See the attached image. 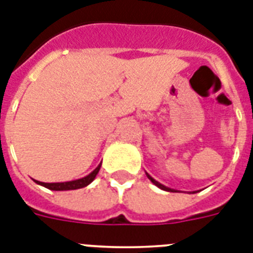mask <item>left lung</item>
<instances>
[{
    "label": "left lung",
    "instance_id": "left-lung-1",
    "mask_svg": "<svg viewBox=\"0 0 253 253\" xmlns=\"http://www.w3.org/2000/svg\"><path fill=\"white\" fill-rule=\"evenodd\" d=\"M148 177H149V179H150V181H152L153 184H154V185H157V186H158V188H161V189H162V190H166V192H172V193H175V192H176V190H173V189H169V188H167V186L162 185V184H159L158 181H156V180L153 179L152 176H149V175H148Z\"/></svg>",
    "mask_w": 253,
    "mask_h": 253
}]
</instances>
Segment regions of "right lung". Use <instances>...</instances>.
Masks as SVG:
<instances>
[{
  "mask_svg": "<svg viewBox=\"0 0 253 253\" xmlns=\"http://www.w3.org/2000/svg\"><path fill=\"white\" fill-rule=\"evenodd\" d=\"M101 165L96 167V169L90 173V175H87L86 177L84 179H78V180H74V181H67V182H41V181H37L35 180L37 184L40 185L44 186V188L51 189V190H74V189H80V188H84L90 184L92 180L96 177L97 172H99V169H100Z\"/></svg>",
  "mask_w": 253,
  "mask_h": 253,
  "instance_id": "obj_1",
  "label": "right lung"
}]
</instances>
